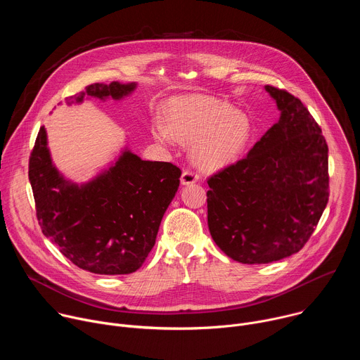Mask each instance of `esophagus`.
<instances>
[{
	"label": "esophagus",
	"instance_id": "obj_1",
	"mask_svg": "<svg viewBox=\"0 0 360 360\" xmlns=\"http://www.w3.org/2000/svg\"><path fill=\"white\" fill-rule=\"evenodd\" d=\"M198 179H199V174L195 172L193 169H185V171L182 172V176H181V182H182L184 185L195 184Z\"/></svg>",
	"mask_w": 360,
	"mask_h": 360
}]
</instances>
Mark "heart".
<instances>
[{
  "mask_svg": "<svg viewBox=\"0 0 360 360\" xmlns=\"http://www.w3.org/2000/svg\"><path fill=\"white\" fill-rule=\"evenodd\" d=\"M155 136L172 142L175 135L195 142L193 157L203 168H219L235 161L250 138L252 127L246 115L233 112L225 102L196 96L175 102L169 110V125L157 122Z\"/></svg>",
  "mask_w": 360,
  "mask_h": 360,
  "instance_id": "1",
  "label": "heart"
}]
</instances>
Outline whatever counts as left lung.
Here are the masks:
<instances>
[{"label": "left lung", "mask_w": 360, "mask_h": 360, "mask_svg": "<svg viewBox=\"0 0 360 360\" xmlns=\"http://www.w3.org/2000/svg\"><path fill=\"white\" fill-rule=\"evenodd\" d=\"M281 118L248 155L208 178V226L240 264H271L309 240L329 199L328 143L302 101L272 85Z\"/></svg>", "instance_id": "1"}]
</instances>
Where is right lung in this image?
Segmentation results:
<instances>
[{
	"label": "right lung",
	"mask_w": 360,
	"mask_h": 360,
	"mask_svg": "<svg viewBox=\"0 0 360 360\" xmlns=\"http://www.w3.org/2000/svg\"><path fill=\"white\" fill-rule=\"evenodd\" d=\"M135 84H91L85 94L115 99ZM82 101L84 94H75ZM72 99V96H71ZM37 219L42 233L75 266L98 275H128L155 245L162 217L179 186L181 169L171 162L124 155L108 172L86 185L64 181L51 164L44 127L30 155Z\"/></svg>",
	"instance_id": "1"
}]
</instances>
